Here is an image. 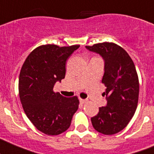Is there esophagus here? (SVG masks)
<instances>
[{
	"instance_id": "34e87169",
	"label": "esophagus",
	"mask_w": 154,
	"mask_h": 154,
	"mask_svg": "<svg viewBox=\"0 0 154 154\" xmlns=\"http://www.w3.org/2000/svg\"><path fill=\"white\" fill-rule=\"evenodd\" d=\"M80 102L82 104H84V103L87 102V100L86 99H83V98H80Z\"/></svg>"
}]
</instances>
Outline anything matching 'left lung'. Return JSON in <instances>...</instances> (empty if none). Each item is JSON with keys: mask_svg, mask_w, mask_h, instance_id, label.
Masks as SVG:
<instances>
[{"mask_svg": "<svg viewBox=\"0 0 154 154\" xmlns=\"http://www.w3.org/2000/svg\"><path fill=\"white\" fill-rule=\"evenodd\" d=\"M89 51L99 54L104 61L101 83L107 87V104L99 107L98 114L91 118L92 126L104 135H113L128 125L136 110L139 82L135 65L124 49L113 43L86 46Z\"/></svg>", "mask_w": 154, "mask_h": 154, "instance_id": "obj_1", "label": "left lung"}]
</instances>
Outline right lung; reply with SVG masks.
Instances as JSON below:
<instances>
[{"instance_id":"obj_1","label":"right lung","mask_w":154,"mask_h":154,"mask_svg":"<svg viewBox=\"0 0 154 154\" xmlns=\"http://www.w3.org/2000/svg\"><path fill=\"white\" fill-rule=\"evenodd\" d=\"M79 47L40 46L28 55L22 67L19 93L22 107L33 125L46 135L66 131L78 109L77 96H62L53 87L65 78L67 59Z\"/></svg>"}]
</instances>
